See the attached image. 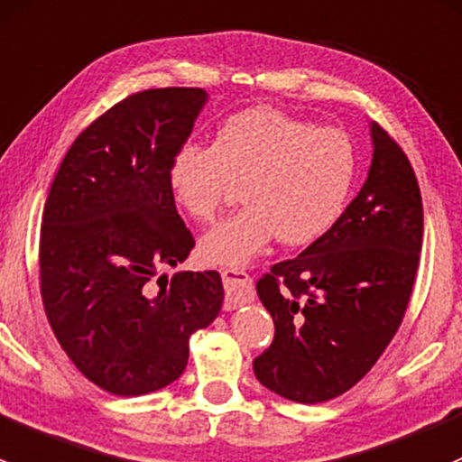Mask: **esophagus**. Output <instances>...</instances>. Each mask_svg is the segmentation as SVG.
I'll use <instances>...</instances> for the list:
<instances>
[{
  "label": "esophagus",
  "instance_id": "esophagus-1",
  "mask_svg": "<svg viewBox=\"0 0 462 462\" xmlns=\"http://www.w3.org/2000/svg\"><path fill=\"white\" fill-rule=\"evenodd\" d=\"M222 284H225V309H237L242 304L254 300V280L249 273L237 269L222 271Z\"/></svg>",
  "mask_w": 462,
  "mask_h": 462
}]
</instances>
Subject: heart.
Wrapping results in <instances>:
<instances>
[{
    "instance_id": "heart-1",
    "label": "heart",
    "mask_w": 462,
    "mask_h": 462,
    "mask_svg": "<svg viewBox=\"0 0 462 462\" xmlns=\"http://www.w3.org/2000/svg\"><path fill=\"white\" fill-rule=\"evenodd\" d=\"M356 171L358 153L345 131L255 106L222 122L211 146H180L169 187L189 216L208 222L245 184L246 207L199 240L204 263L245 266L278 237L300 246L325 236L349 202Z\"/></svg>"
}]
</instances>
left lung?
<instances>
[{
  "label": "left lung",
  "mask_w": 462,
  "mask_h": 462,
  "mask_svg": "<svg viewBox=\"0 0 462 462\" xmlns=\"http://www.w3.org/2000/svg\"><path fill=\"white\" fill-rule=\"evenodd\" d=\"M372 164L340 220L271 266L258 296L275 334L254 360L266 389L304 405L354 387L392 342L422 246V199L401 146L369 122Z\"/></svg>",
  "instance_id": "left-lung-1"
}]
</instances>
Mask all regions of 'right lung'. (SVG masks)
<instances>
[{"instance_id":"right-lung-1","label":"right lung","mask_w":462,"mask_h":462,"mask_svg":"<svg viewBox=\"0 0 462 462\" xmlns=\"http://www.w3.org/2000/svg\"><path fill=\"white\" fill-rule=\"evenodd\" d=\"M207 102L204 88L128 95L73 142L46 198V316L75 367L116 396H142L178 380L189 337L220 313L217 271H178L171 282L166 273L157 277L193 249L175 211L169 162Z\"/></svg>"}]
</instances>
